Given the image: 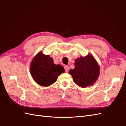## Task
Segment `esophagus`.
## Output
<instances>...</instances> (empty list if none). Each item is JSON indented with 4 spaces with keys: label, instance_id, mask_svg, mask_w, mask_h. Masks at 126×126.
<instances>
[{
    "label": "esophagus",
    "instance_id": "obj_1",
    "mask_svg": "<svg viewBox=\"0 0 126 126\" xmlns=\"http://www.w3.org/2000/svg\"><path fill=\"white\" fill-rule=\"evenodd\" d=\"M64 70H65V71H66V72H68V71H69V69H70L69 67L68 66H65L64 67Z\"/></svg>",
    "mask_w": 126,
    "mask_h": 126
}]
</instances>
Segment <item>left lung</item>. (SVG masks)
<instances>
[{
  "instance_id": "1",
  "label": "left lung",
  "mask_w": 126,
  "mask_h": 126,
  "mask_svg": "<svg viewBox=\"0 0 126 126\" xmlns=\"http://www.w3.org/2000/svg\"><path fill=\"white\" fill-rule=\"evenodd\" d=\"M99 72L100 66L91 54L76 59L75 68L69 71L74 82L82 88L94 84L99 76Z\"/></svg>"
}]
</instances>
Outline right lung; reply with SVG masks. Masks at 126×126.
Returning a JSON list of instances; mask_svg holds the SVG:
<instances>
[{"label":"right lung","mask_w":126,"mask_h":126,"mask_svg":"<svg viewBox=\"0 0 126 126\" xmlns=\"http://www.w3.org/2000/svg\"><path fill=\"white\" fill-rule=\"evenodd\" d=\"M64 72L60 64L54 63V60L49 55L39 52L33 57L30 66V72L37 84L47 87L55 83L58 76Z\"/></svg>","instance_id":"1"}]
</instances>
